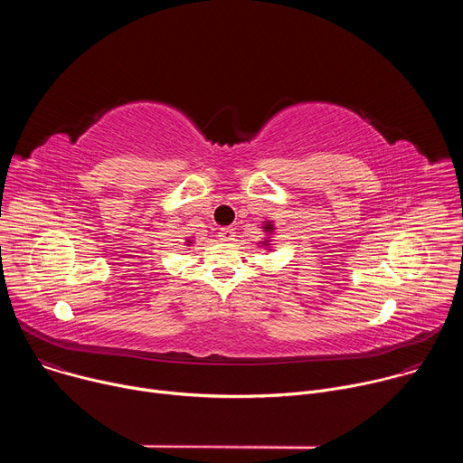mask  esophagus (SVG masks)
<instances>
[{
  "label": "esophagus",
  "mask_w": 463,
  "mask_h": 463,
  "mask_svg": "<svg viewBox=\"0 0 463 463\" xmlns=\"http://www.w3.org/2000/svg\"><path fill=\"white\" fill-rule=\"evenodd\" d=\"M218 236H220V240H222V241H232V240H234V236H236V232H234V229H232V227H223V229H220Z\"/></svg>",
  "instance_id": "34e87169"
}]
</instances>
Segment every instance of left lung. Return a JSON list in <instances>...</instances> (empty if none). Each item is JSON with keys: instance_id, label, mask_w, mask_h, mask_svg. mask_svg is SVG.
I'll return each instance as SVG.
<instances>
[{"instance_id": "1", "label": "left lung", "mask_w": 463, "mask_h": 463, "mask_svg": "<svg viewBox=\"0 0 463 463\" xmlns=\"http://www.w3.org/2000/svg\"><path fill=\"white\" fill-rule=\"evenodd\" d=\"M261 232L266 234V236H263V238L258 241V243H260V247H261L263 250L273 252V250H275V249H273V236H275V232H277L275 222H273V220L261 222Z\"/></svg>"}]
</instances>
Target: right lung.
<instances>
[{"instance_id":"1","label":"right lung","mask_w":463,"mask_h":463,"mask_svg":"<svg viewBox=\"0 0 463 463\" xmlns=\"http://www.w3.org/2000/svg\"><path fill=\"white\" fill-rule=\"evenodd\" d=\"M192 243H194V240H192V238H184V245H186V247H190Z\"/></svg>"}]
</instances>
